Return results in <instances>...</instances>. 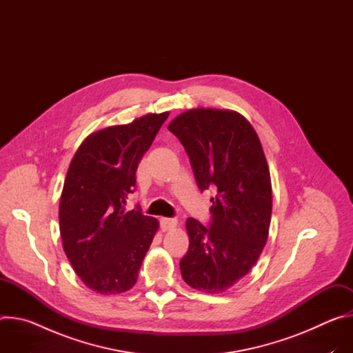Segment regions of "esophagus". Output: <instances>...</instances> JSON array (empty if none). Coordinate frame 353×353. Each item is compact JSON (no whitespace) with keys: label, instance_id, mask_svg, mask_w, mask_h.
Returning <instances> with one entry per match:
<instances>
[{"label":"esophagus","instance_id":"obj_1","mask_svg":"<svg viewBox=\"0 0 353 353\" xmlns=\"http://www.w3.org/2000/svg\"><path fill=\"white\" fill-rule=\"evenodd\" d=\"M161 226H162L163 232L172 230L177 226V219H174V218H162L161 219Z\"/></svg>","mask_w":353,"mask_h":353}]
</instances>
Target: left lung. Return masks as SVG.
Returning <instances> with one entry per match:
<instances>
[{
	"label": "left lung",
	"instance_id": "obj_1",
	"mask_svg": "<svg viewBox=\"0 0 353 353\" xmlns=\"http://www.w3.org/2000/svg\"><path fill=\"white\" fill-rule=\"evenodd\" d=\"M168 128L183 143L198 188L216 191L210 226L185 222L181 276L194 289L225 292L256 265L268 239L272 187L260 138L232 110L191 109Z\"/></svg>",
	"mask_w": 353,
	"mask_h": 353
}]
</instances>
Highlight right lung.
I'll return each instance as SVG.
<instances>
[{"mask_svg": "<svg viewBox=\"0 0 353 353\" xmlns=\"http://www.w3.org/2000/svg\"><path fill=\"white\" fill-rule=\"evenodd\" d=\"M169 112L90 134L75 152L60 198L65 254L82 282L102 294L130 290L159 222L127 211L135 172Z\"/></svg>", "mask_w": 353, "mask_h": 353, "instance_id": "add662e5", "label": "right lung"}]
</instances>
